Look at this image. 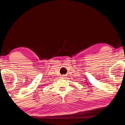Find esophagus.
<instances>
[{
	"label": "esophagus",
	"instance_id": "1",
	"mask_svg": "<svg viewBox=\"0 0 125 125\" xmlns=\"http://www.w3.org/2000/svg\"><path fill=\"white\" fill-rule=\"evenodd\" d=\"M61 78H62V79H64V78H65V75H62V76H61Z\"/></svg>",
	"mask_w": 125,
	"mask_h": 125
}]
</instances>
